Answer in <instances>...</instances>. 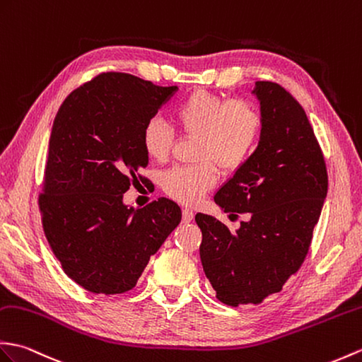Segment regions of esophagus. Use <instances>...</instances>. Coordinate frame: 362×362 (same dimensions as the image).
<instances>
[{"label": "esophagus", "mask_w": 362, "mask_h": 362, "mask_svg": "<svg viewBox=\"0 0 362 362\" xmlns=\"http://www.w3.org/2000/svg\"><path fill=\"white\" fill-rule=\"evenodd\" d=\"M182 214H183V222H187V223L194 219V213H192V209H189V208H183Z\"/></svg>", "instance_id": "34e87169"}]
</instances>
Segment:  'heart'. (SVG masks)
Listing matches in <instances>:
<instances>
[{
    "instance_id": "obj_1",
    "label": "heart",
    "mask_w": 362,
    "mask_h": 362,
    "mask_svg": "<svg viewBox=\"0 0 362 362\" xmlns=\"http://www.w3.org/2000/svg\"><path fill=\"white\" fill-rule=\"evenodd\" d=\"M171 117L183 132L200 137L196 166H174L163 175V189L182 204H197L217 183V170H238L256 149L262 132V115L248 100L225 98L196 90L175 105ZM173 129L160 119L143 126L141 145L148 157L163 162L173 146Z\"/></svg>"
}]
</instances>
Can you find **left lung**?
Masks as SVG:
<instances>
[{
    "mask_svg": "<svg viewBox=\"0 0 362 362\" xmlns=\"http://www.w3.org/2000/svg\"><path fill=\"white\" fill-rule=\"evenodd\" d=\"M251 94L262 115L259 145L214 196L223 211L250 219L231 231L214 216L196 214L202 267L216 298L231 307L259 304L299 270L329 187L302 106L272 81H256Z\"/></svg>",
    "mask_w": 362,
    "mask_h": 362,
    "instance_id": "1",
    "label": "left lung"
}]
</instances>
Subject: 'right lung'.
Here are the masks:
<instances>
[{
  "label": "right lung",
  "instance_id": "right-lung-1",
  "mask_svg": "<svg viewBox=\"0 0 362 362\" xmlns=\"http://www.w3.org/2000/svg\"><path fill=\"white\" fill-rule=\"evenodd\" d=\"M175 90L107 72L71 92L55 115L40 196L43 228L64 273L90 293L136 287L149 257L180 223L173 200L140 209L123 202L149 162L143 126Z\"/></svg>",
  "mask_w": 362,
  "mask_h": 362
}]
</instances>
